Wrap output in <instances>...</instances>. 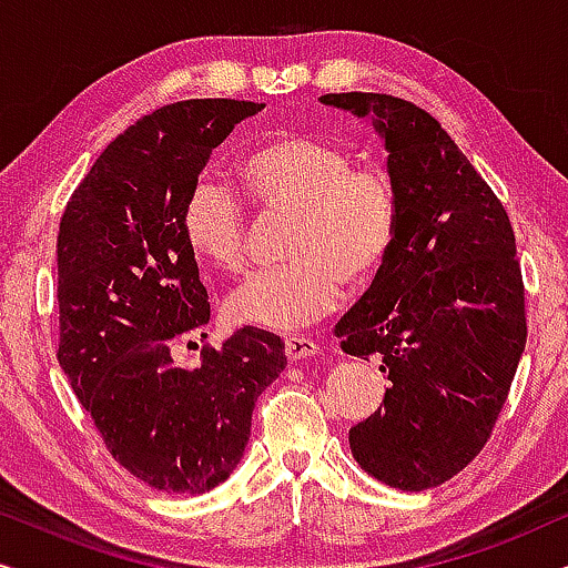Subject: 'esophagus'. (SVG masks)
<instances>
[{"mask_svg":"<svg viewBox=\"0 0 568 568\" xmlns=\"http://www.w3.org/2000/svg\"><path fill=\"white\" fill-rule=\"evenodd\" d=\"M284 352H286V359H290V362H300V359H310V356L321 354V346H317L315 341H310V338L290 336V338H284Z\"/></svg>","mask_w":568,"mask_h":568,"instance_id":"34e87169","label":"esophagus"}]
</instances>
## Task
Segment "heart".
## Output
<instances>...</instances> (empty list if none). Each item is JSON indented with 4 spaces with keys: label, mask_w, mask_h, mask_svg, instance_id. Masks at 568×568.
<instances>
[{
    "label": "heart",
    "mask_w": 568,
    "mask_h": 568,
    "mask_svg": "<svg viewBox=\"0 0 568 568\" xmlns=\"http://www.w3.org/2000/svg\"><path fill=\"white\" fill-rule=\"evenodd\" d=\"M240 189L263 216L292 214L290 263L253 276L232 294L235 323L294 331L333 313L348 286H364L390 258L398 235V191L387 170L356 165L331 139L278 131L237 160ZM181 227L189 251L224 274H243L251 216L227 183L201 178L185 196Z\"/></svg>",
    "instance_id": "b5f03b06"
}]
</instances>
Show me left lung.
Returning <instances> with one entry per match:
<instances>
[{
  "label": "left lung",
  "mask_w": 568,
  "mask_h": 568,
  "mask_svg": "<svg viewBox=\"0 0 568 568\" xmlns=\"http://www.w3.org/2000/svg\"><path fill=\"white\" fill-rule=\"evenodd\" d=\"M375 115L398 191V235L367 294L341 317L346 354L383 359L390 387L348 432L356 463L400 491L457 476L491 437L525 352L515 230L470 160L424 108L383 92H328Z\"/></svg>",
  "instance_id": "obj_1"
}]
</instances>
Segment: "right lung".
Segmentation results:
<instances>
[{
    "mask_svg": "<svg viewBox=\"0 0 568 568\" xmlns=\"http://www.w3.org/2000/svg\"><path fill=\"white\" fill-rule=\"evenodd\" d=\"M263 103L181 100L113 139L61 214L59 364L113 460L168 494L237 468L258 395L286 367L274 333L240 328L193 369L170 346L209 323L181 214L209 154Z\"/></svg>",
    "mask_w": 568,
    "mask_h": 568,
    "instance_id": "obj_1",
    "label": "right lung"
}]
</instances>
